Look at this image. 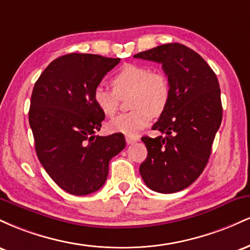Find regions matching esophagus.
Masks as SVG:
<instances>
[{"instance_id": "esophagus-1", "label": "esophagus", "mask_w": 250, "mask_h": 250, "mask_svg": "<svg viewBox=\"0 0 250 250\" xmlns=\"http://www.w3.org/2000/svg\"><path fill=\"white\" fill-rule=\"evenodd\" d=\"M125 141L128 145H133V143L140 141V137L135 136V135H125Z\"/></svg>"}]
</instances>
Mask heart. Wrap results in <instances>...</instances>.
<instances>
[{
	"label": "heart",
	"instance_id": "heart-1",
	"mask_svg": "<svg viewBox=\"0 0 250 250\" xmlns=\"http://www.w3.org/2000/svg\"><path fill=\"white\" fill-rule=\"evenodd\" d=\"M113 89L99 84L93 90V101L100 111L113 115L119 108V97L129 96L128 113L109 120L110 133L136 135L151 121V115L160 116L170 100V84L161 71H151L147 65L125 64L111 79Z\"/></svg>",
	"mask_w": 250,
	"mask_h": 250
}]
</instances>
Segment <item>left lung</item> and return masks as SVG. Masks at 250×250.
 <instances>
[{"label": "left lung", "instance_id": "obj_1", "mask_svg": "<svg viewBox=\"0 0 250 250\" xmlns=\"http://www.w3.org/2000/svg\"><path fill=\"white\" fill-rule=\"evenodd\" d=\"M134 57L161 63L170 84L167 108L153 125L166 136L142 137L148 155L140 174L157 193H176L189 187L208 163L222 121L219 81L196 51L180 43L159 45Z\"/></svg>", "mask_w": 250, "mask_h": 250}]
</instances>
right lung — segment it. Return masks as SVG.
I'll return each instance as SVG.
<instances>
[{"instance_id":"add662e5","label":"right lung","mask_w":250,"mask_h":250,"mask_svg":"<svg viewBox=\"0 0 250 250\" xmlns=\"http://www.w3.org/2000/svg\"><path fill=\"white\" fill-rule=\"evenodd\" d=\"M120 59L67 54L43 70L34 85L29 125L40 162L54 182L73 195L104 185L109 161L125 147L123 134L99 136L104 114L93 90Z\"/></svg>"}]
</instances>
